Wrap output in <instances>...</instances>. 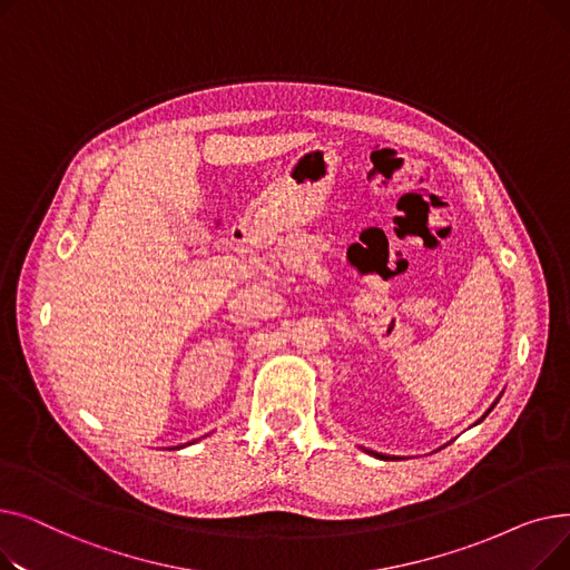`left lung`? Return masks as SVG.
<instances>
[{"instance_id":"8db88e82","label":"left lung","mask_w":570,"mask_h":570,"mask_svg":"<svg viewBox=\"0 0 570 570\" xmlns=\"http://www.w3.org/2000/svg\"><path fill=\"white\" fill-rule=\"evenodd\" d=\"M372 453V451H370ZM372 455H376V453H372ZM376 458H381V460H391V458H385V455H376Z\"/></svg>"}]
</instances>
